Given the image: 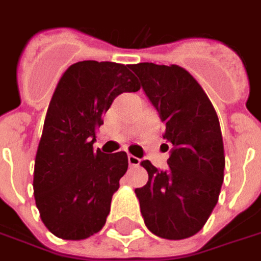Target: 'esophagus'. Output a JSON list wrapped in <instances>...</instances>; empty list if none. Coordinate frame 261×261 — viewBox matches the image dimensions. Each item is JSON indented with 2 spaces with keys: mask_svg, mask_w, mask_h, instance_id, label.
<instances>
[{
  "mask_svg": "<svg viewBox=\"0 0 261 261\" xmlns=\"http://www.w3.org/2000/svg\"><path fill=\"white\" fill-rule=\"evenodd\" d=\"M140 162H141V159L140 158H137L134 155H128V164H130L131 166H137V165H140Z\"/></svg>",
  "mask_w": 261,
  "mask_h": 261,
  "instance_id": "34e87169",
  "label": "esophagus"
}]
</instances>
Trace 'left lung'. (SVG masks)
Here are the masks:
<instances>
[{
  "label": "left lung",
  "instance_id": "obj_1",
  "mask_svg": "<svg viewBox=\"0 0 261 261\" xmlns=\"http://www.w3.org/2000/svg\"><path fill=\"white\" fill-rule=\"evenodd\" d=\"M130 68L158 110L164 138L172 144L168 170L161 172L149 161L141 162L148 181L136 189V194L144 222L159 238L186 239L205 225L224 181L218 116L201 85L179 65L140 63Z\"/></svg>",
  "mask_w": 261,
  "mask_h": 261
}]
</instances>
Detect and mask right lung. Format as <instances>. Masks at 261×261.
Segmentation results:
<instances>
[{
	"instance_id": "right-lung-1",
	"label": "right lung",
	"mask_w": 261,
	"mask_h": 261,
	"mask_svg": "<svg viewBox=\"0 0 261 261\" xmlns=\"http://www.w3.org/2000/svg\"><path fill=\"white\" fill-rule=\"evenodd\" d=\"M130 65L80 61L61 75L48 105L33 172L43 224L65 241L86 239L106 224L128 168L124 151H93L96 130L114 97L140 91Z\"/></svg>"
}]
</instances>
